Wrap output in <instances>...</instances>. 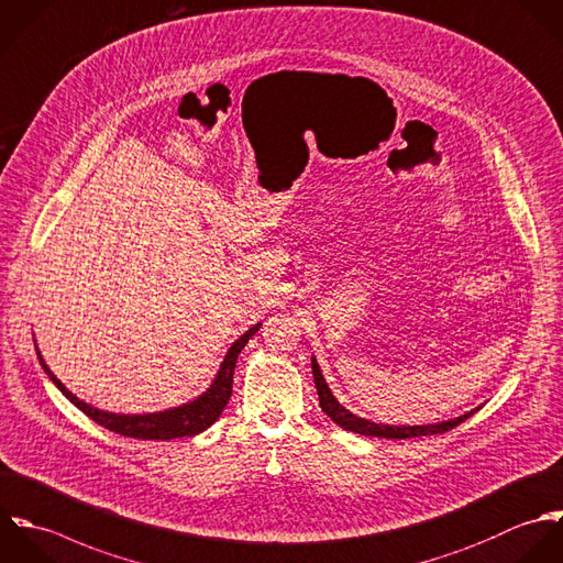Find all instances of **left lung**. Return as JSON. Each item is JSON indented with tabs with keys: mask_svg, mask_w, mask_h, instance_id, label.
<instances>
[{
	"mask_svg": "<svg viewBox=\"0 0 563 563\" xmlns=\"http://www.w3.org/2000/svg\"><path fill=\"white\" fill-rule=\"evenodd\" d=\"M312 374H314V384H317V393H319V404L323 408V412L328 417H332V421H336L341 428L365 434V437H384V439H410V437H428V434H441L448 432L452 428H456L459 423H463L467 417H472V412L461 415L456 419L450 421H441V423H428V426H386V423H374L367 421L363 417L352 415L347 408H343L336 397L332 395V390L328 388L321 369L317 365V361L312 358Z\"/></svg>",
	"mask_w": 563,
	"mask_h": 563,
	"instance_id": "left-lung-1",
	"label": "left lung"
}]
</instances>
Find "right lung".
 Masks as SVG:
<instances>
[{
  "mask_svg": "<svg viewBox=\"0 0 563 563\" xmlns=\"http://www.w3.org/2000/svg\"><path fill=\"white\" fill-rule=\"evenodd\" d=\"M257 330H260V323L253 325L246 334H242L229 347L224 363L220 365V372L216 375L213 384L198 399L189 401L186 406H179V408H173L166 412H153V415H113V412L98 410V408L85 404L82 399H78L76 395H71L63 386V382L47 369L41 354H38V361H41V367L45 369V374L49 375L52 382L60 388V393L96 423H100L107 430L122 434V437H133V439H144V441H170V439H179V437H194V434L202 432L205 428H209L220 417L222 408L227 406V401L231 397L235 361H238L242 347L249 343V339Z\"/></svg>",
  "mask_w": 563,
  "mask_h": 563,
  "instance_id": "obj_1",
  "label": "right lung"
}]
</instances>
